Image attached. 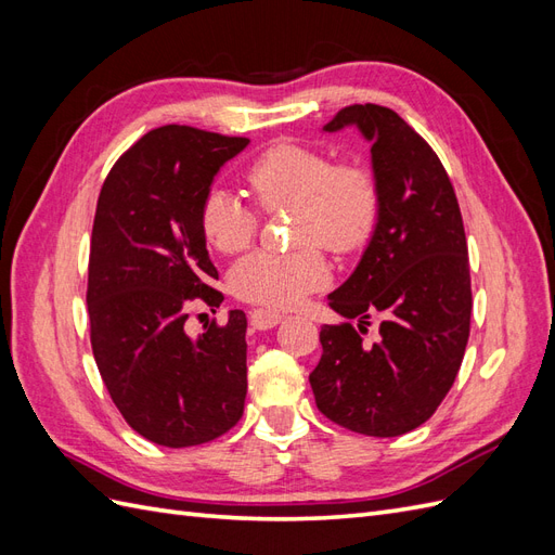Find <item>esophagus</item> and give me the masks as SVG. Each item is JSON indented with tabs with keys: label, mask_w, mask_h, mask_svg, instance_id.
<instances>
[{
	"label": "esophagus",
	"mask_w": 555,
	"mask_h": 555,
	"mask_svg": "<svg viewBox=\"0 0 555 555\" xmlns=\"http://www.w3.org/2000/svg\"><path fill=\"white\" fill-rule=\"evenodd\" d=\"M280 322H282V314H280V312H275V310L257 308V310H251V312H249V324L255 326V328H259V331L273 328V326H278Z\"/></svg>",
	"instance_id": "esophagus-1"
}]
</instances>
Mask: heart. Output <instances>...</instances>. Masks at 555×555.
<instances>
[{"instance_id":"b5f03b06","label":"heart","mask_w":555,"mask_h":555,"mask_svg":"<svg viewBox=\"0 0 555 555\" xmlns=\"http://www.w3.org/2000/svg\"><path fill=\"white\" fill-rule=\"evenodd\" d=\"M251 196L263 210L294 208L296 243H322L335 255L361 249L379 222L375 176L357 164H333L324 150L280 141L245 171ZM204 238L222 255H236L257 236L259 212L229 190L206 194L198 212ZM328 263L308 245L287 251H251L231 268V292L249 304L289 308L326 284Z\"/></svg>"}]
</instances>
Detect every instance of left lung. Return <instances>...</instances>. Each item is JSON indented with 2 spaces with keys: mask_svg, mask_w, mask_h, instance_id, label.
<instances>
[{
  "mask_svg": "<svg viewBox=\"0 0 555 555\" xmlns=\"http://www.w3.org/2000/svg\"><path fill=\"white\" fill-rule=\"evenodd\" d=\"M345 127L373 143L379 222L354 273L328 294L345 322L322 326L310 386L331 422L396 438L428 422L459 375L473 312L467 243L442 162L396 111L347 106L324 131ZM373 313L383 322L367 344ZM349 318L360 319L359 330Z\"/></svg>",
  "mask_w": 555,
  "mask_h": 555,
  "instance_id": "1",
  "label": "left lung"
}]
</instances>
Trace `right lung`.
<instances>
[{
    "label": "right lung",
    "instance_id": "1",
    "mask_svg": "<svg viewBox=\"0 0 555 555\" xmlns=\"http://www.w3.org/2000/svg\"><path fill=\"white\" fill-rule=\"evenodd\" d=\"M249 139L166 125L115 162L96 201L88 268L92 354L125 422L162 447H196L238 424L247 393V319L184 331L210 287L198 212L222 166Z\"/></svg>",
    "mask_w": 555,
    "mask_h": 555
}]
</instances>
